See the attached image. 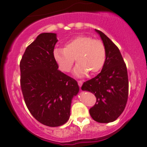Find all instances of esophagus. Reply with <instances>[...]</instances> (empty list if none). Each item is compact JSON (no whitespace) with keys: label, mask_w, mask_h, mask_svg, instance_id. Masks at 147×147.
<instances>
[{"label":"esophagus","mask_w":147,"mask_h":147,"mask_svg":"<svg viewBox=\"0 0 147 147\" xmlns=\"http://www.w3.org/2000/svg\"><path fill=\"white\" fill-rule=\"evenodd\" d=\"M78 85H79V86H80V87H81L82 86V81H78Z\"/></svg>","instance_id":"34e87169"}]
</instances>
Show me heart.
Instances as JSON below:
<instances>
[{"label":"heart","instance_id":"b5f03b06","mask_svg":"<svg viewBox=\"0 0 147 147\" xmlns=\"http://www.w3.org/2000/svg\"><path fill=\"white\" fill-rule=\"evenodd\" d=\"M53 57L60 69L69 72L74 64L77 63L74 74L79 78L94 75L103 67L106 59V49L101 40L92 37L80 35L70 40L64 49H55Z\"/></svg>","mask_w":147,"mask_h":147}]
</instances>
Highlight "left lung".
Segmentation results:
<instances>
[{
	"label": "left lung",
	"instance_id": "1",
	"mask_svg": "<svg viewBox=\"0 0 147 147\" xmlns=\"http://www.w3.org/2000/svg\"><path fill=\"white\" fill-rule=\"evenodd\" d=\"M100 35L106 49V59L101 72L95 78L83 83L82 90L95 95L96 102L89 109L95 121L101 123L113 122L121 115L128 98L127 70L118 48L103 32Z\"/></svg>",
	"mask_w": 147,
	"mask_h": 147
}]
</instances>
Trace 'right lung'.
<instances>
[{"mask_svg": "<svg viewBox=\"0 0 147 147\" xmlns=\"http://www.w3.org/2000/svg\"><path fill=\"white\" fill-rule=\"evenodd\" d=\"M56 34L42 33L27 47L20 63L24 102L33 117L49 127L65 124L70 115L78 82L58 70L53 57Z\"/></svg>", "mask_w": 147, "mask_h": 147, "instance_id": "right-lung-1", "label": "right lung"}]
</instances>
